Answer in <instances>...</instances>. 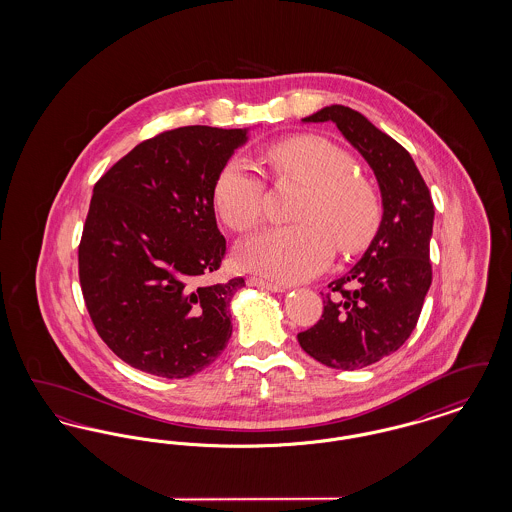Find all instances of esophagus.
Wrapping results in <instances>:
<instances>
[{
  "mask_svg": "<svg viewBox=\"0 0 512 512\" xmlns=\"http://www.w3.org/2000/svg\"><path fill=\"white\" fill-rule=\"evenodd\" d=\"M249 284H251V286H259V288H265L268 292H288V286H284V284H280V282L265 280V278H257V276H251V278H249Z\"/></svg>",
  "mask_w": 512,
  "mask_h": 512,
  "instance_id": "esophagus-1",
  "label": "esophagus"
}]
</instances>
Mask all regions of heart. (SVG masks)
<instances>
[{"label": "heart", "instance_id": "b5f03b06", "mask_svg": "<svg viewBox=\"0 0 512 512\" xmlns=\"http://www.w3.org/2000/svg\"><path fill=\"white\" fill-rule=\"evenodd\" d=\"M276 172L309 186L295 217L303 222L263 230L238 247L247 270L276 282H301L318 274L341 251L368 244L378 226V199L365 180L355 176L353 159L328 140L297 136L270 147ZM263 176L244 159H230L215 180L213 205L222 222L245 232L263 217Z\"/></svg>", "mask_w": 512, "mask_h": 512}]
</instances>
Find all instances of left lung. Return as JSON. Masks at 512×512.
<instances>
[{"mask_svg":"<svg viewBox=\"0 0 512 512\" xmlns=\"http://www.w3.org/2000/svg\"><path fill=\"white\" fill-rule=\"evenodd\" d=\"M303 122H334L374 172L382 220L357 265L328 288L317 324L297 334L301 349L330 368L357 370L397 351L416 326L432 284V195L413 157L355 109L328 105ZM353 285L355 291H345Z\"/></svg>","mask_w":512,"mask_h":512,"instance_id":"left-lung-1","label":"left lung"}]
</instances>
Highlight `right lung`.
<instances>
[{
	"instance_id": "1",
	"label": "right lung",
	"mask_w": 512,
	"mask_h": 512,
	"mask_svg": "<svg viewBox=\"0 0 512 512\" xmlns=\"http://www.w3.org/2000/svg\"><path fill=\"white\" fill-rule=\"evenodd\" d=\"M247 140L249 128H174L134 147L94 186L80 286L101 340L126 365L188 378L230 340V303L245 282H207L226 253L213 186Z\"/></svg>"
}]
</instances>
